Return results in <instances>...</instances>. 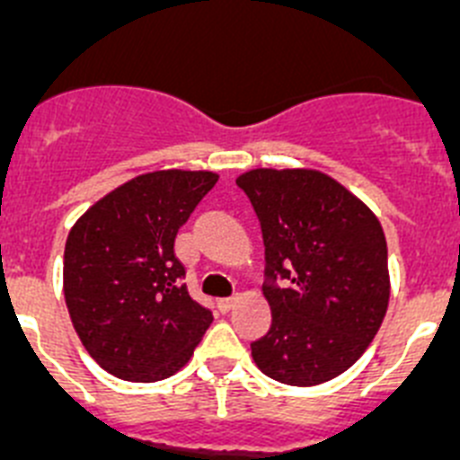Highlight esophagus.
Returning <instances> with one entry per match:
<instances>
[{
	"mask_svg": "<svg viewBox=\"0 0 460 460\" xmlns=\"http://www.w3.org/2000/svg\"><path fill=\"white\" fill-rule=\"evenodd\" d=\"M234 302L235 297H220V300H217V309H220V312H229V309L234 307Z\"/></svg>",
	"mask_w": 460,
	"mask_h": 460,
	"instance_id": "34e87169",
	"label": "esophagus"
}]
</instances>
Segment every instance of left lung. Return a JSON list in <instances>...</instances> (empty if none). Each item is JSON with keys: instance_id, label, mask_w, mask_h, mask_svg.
<instances>
[{"instance_id": "8db88e82", "label": "left lung", "mask_w": 460, "mask_h": 460, "mask_svg": "<svg viewBox=\"0 0 460 460\" xmlns=\"http://www.w3.org/2000/svg\"><path fill=\"white\" fill-rule=\"evenodd\" d=\"M266 245L272 325L252 341L256 367L287 385H318L353 367L390 302L378 217L314 169H252L235 181Z\"/></svg>"}]
</instances>
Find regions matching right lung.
I'll return each instance as SVG.
<instances>
[{"mask_svg": "<svg viewBox=\"0 0 460 460\" xmlns=\"http://www.w3.org/2000/svg\"><path fill=\"white\" fill-rule=\"evenodd\" d=\"M217 183L213 172H151L91 206L70 229L64 296L84 349L111 376L155 383L176 374L213 314L192 300L173 240Z\"/></svg>", "mask_w": 460, "mask_h": 460, "instance_id": "add662e5", "label": "right lung"}]
</instances>
